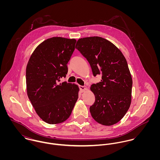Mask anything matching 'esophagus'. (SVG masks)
Here are the masks:
<instances>
[{
  "instance_id": "esophagus-1",
  "label": "esophagus",
  "mask_w": 160,
  "mask_h": 160,
  "mask_svg": "<svg viewBox=\"0 0 160 160\" xmlns=\"http://www.w3.org/2000/svg\"><path fill=\"white\" fill-rule=\"evenodd\" d=\"M79 89H80V91L82 92H84L88 90L87 87H86V86H79Z\"/></svg>"
}]
</instances>
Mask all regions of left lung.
Segmentation results:
<instances>
[{
  "instance_id": "left-lung-1",
  "label": "left lung",
  "mask_w": 160,
  "mask_h": 160,
  "mask_svg": "<svg viewBox=\"0 0 160 160\" xmlns=\"http://www.w3.org/2000/svg\"><path fill=\"white\" fill-rule=\"evenodd\" d=\"M76 48L89 62L93 76L102 75L100 82L91 87L95 98L90 107L92 116L99 124L113 125L131 103L132 79L126 59L116 46L101 37L81 38Z\"/></svg>"
}]
</instances>
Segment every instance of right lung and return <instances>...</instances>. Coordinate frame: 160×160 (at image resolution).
Returning <instances> with one entry per match:
<instances>
[{
	"instance_id": "obj_1",
	"label": "right lung",
	"mask_w": 160,
	"mask_h": 160,
	"mask_svg": "<svg viewBox=\"0 0 160 160\" xmlns=\"http://www.w3.org/2000/svg\"><path fill=\"white\" fill-rule=\"evenodd\" d=\"M76 42L75 39L61 37L47 39L36 48L28 62L27 95L36 113L48 124L65 121L78 100V85L59 82L68 72Z\"/></svg>"
}]
</instances>
